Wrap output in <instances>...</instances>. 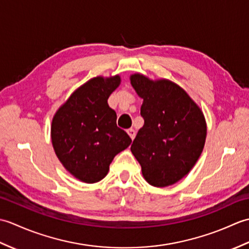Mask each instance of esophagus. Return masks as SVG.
<instances>
[{"mask_svg": "<svg viewBox=\"0 0 249 249\" xmlns=\"http://www.w3.org/2000/svg\"><path fill=\"white\" fill-rule=\"evenodd\" d=\"M127 134L129 135V137L131 138V140H134V139H135V137H136V131H135L133 128L128 129V130H127Z\"/></svg>", "mask_w": 249, "mask_h": 249, "instance_id": "34e87169", "label": "esophagus"}]
</instances>
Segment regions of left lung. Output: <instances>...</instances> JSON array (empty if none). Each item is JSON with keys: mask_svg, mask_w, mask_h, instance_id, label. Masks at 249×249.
<instances>
[{"mask_svg": "<svg viewBox=\"0 0 249 249\" xmlns=\"http://www.w3.org/2000/svg\"><path fill=\"white\" fill-rule=\"evenodd\" d=\"M131 86L143 98V127L130 146L146 182L166 187L192 170L203 150L206 124L202 111L183 89L168 80L151 81L135 73Z\"/></svg>", "mask_w": 249, "mask_h": 249, "instance_id": "left-lung-1", "label": "left lung"}]
</instances>
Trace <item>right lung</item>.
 Instances as JSON below:
<instances>
[{"mask_svg":"<svg viewBox=\"0 0 249 249\" xmlns=\"http://www.w3.org/2000/svg\"><path fill=\"white\" fill-rule=\"evenodd\" d=\"M120 81L119 76L91 79L72 93L52 120L55 154L82 182L104 178L114 156L131 143L126 131L116 126V113L107 103Z\"/></svg>","mask_w":249,"mask_h":249,"instance_id":"add662e5","label":"right lung"}]
</instances>
